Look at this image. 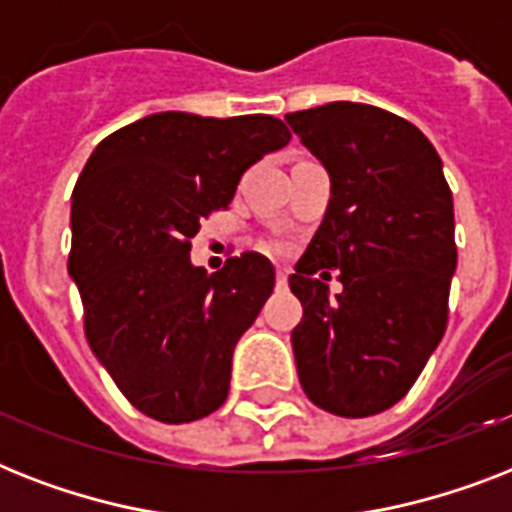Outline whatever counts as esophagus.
<instances>
[{
  "instance_id": "1",
  "label": "esophagus",
  "mask_w": 512,
  "mask_h": 512,
  "mask_svg": "<svg viewBox=\"0 0 512 512\" xmlns=\"http://www.w3.org/2000/svg\"><path fill=\"white\" fill-rule=\"evenodd\" d=\"M276 284H279L281 289H287V271H284V268H279V271H276Z\"/></svg>"
}]
</instances>
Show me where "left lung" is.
<instances>
[{
  "label": "left lung",
  "mask_w": 512,
  "mask_h": 512,
  "mask_svg": "<svg viewBox=\"0 0 512 512\" xmlns=\"http://www.w3.org/2000/svg\"><path fill=\"white\" fill-rule=\"evenodd\" d=\"M332 180L319 231L289 289L305 396L324 412L369 417L401 401L444 337L457 268L454 204L441 159L412 122L337 100L287 114ZM338 271L343 292L323 284Z\"/></svg>",
  "instance_id": "left-lung-1"
}]
</instances>
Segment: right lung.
Masks as SVG:
<instances>
[{"instance_id":"obj_1","label":"right lung","mask_w":512,"mask_h":512,"mask_svg":"<svg viewBox=\"0 0 512 512\" xmlns=\"http://www.w3.org/2000/svg\"><path fill=\"white\" fill-rule=\"evenodd\" d=\"M289 138L265 114L164 111L100 140L76 180L68 273L84 335L124 398L154 420H201L228 398L233 348L276 273L257 252L207 273L191 263V239Z\"/></svg>"}]
</instances>
